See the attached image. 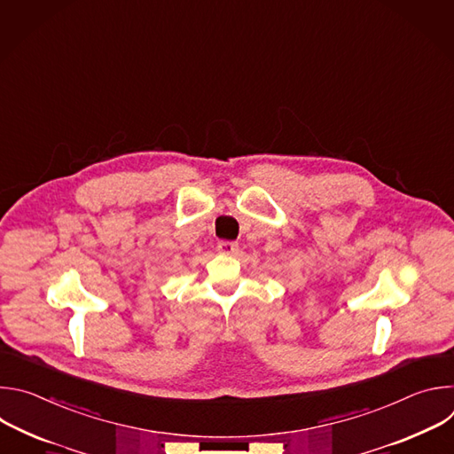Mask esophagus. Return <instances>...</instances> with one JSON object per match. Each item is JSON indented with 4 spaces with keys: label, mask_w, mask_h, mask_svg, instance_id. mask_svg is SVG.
<instances>
[{
    "label": "esophagus",
    "mask_w": 454,
    "mask_h": 454,
    "mask_svg": "<svg viewBox=\"0 0 454 454\" xmlns=\"http://www.w3.org/2000/svg\"><path fill=\"white\" fill-rule=\"evenodd\" d=\"M217 249L221 253H224V254H233L239 249V244L231 242V240H219L217 242Z\"/></svg>",
    "instance_id": "obj_1"
}]
</instances>
